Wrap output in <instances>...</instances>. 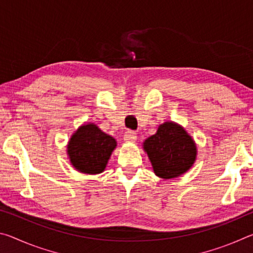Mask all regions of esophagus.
Instances as JSON below:
<instances>
[{"label":"esophagus","mask_w":253,"mask_h":253,"mask_svg":"<svg viewBox=\"0 0 253 253\" xmlns=\"http://www.w3.org/2000/svg\"><path fill=\"white\" fill-rule=\"evenodd\" d=\"M124 139H125V142H136L137 139V134L135 131H131V130H128L125 132V135H124Z\"/></svg>","instance_id":"esophagus-1"}]
</instances>
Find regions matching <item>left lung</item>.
<instances>
[{"instance_id":"8db88e82","label":"left lung","mask_w":253,"mask_h":253,"mask_svg":"<svg viewBox=\"0 0 253 253\" xmlns=\"http://www.w3.org/2000/svg\"><path fill=\"white\" fill-rule=\"evenodd\" d=\"M143 148L156 176L170 179L181 176L196 160L198 147L183 126L174 122L161 124L155 134L145 139Z\"/></svg>"}]
</instances>
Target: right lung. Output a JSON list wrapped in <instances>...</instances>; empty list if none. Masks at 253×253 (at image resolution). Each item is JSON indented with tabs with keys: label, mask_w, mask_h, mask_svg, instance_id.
I'll use <instances>...</instances> for the list:
<instances>
[{
	"label": "right lung",
	"mask_w": 253,
	"mask_h": 253,
	"mask_svg": "<svg viewBox=\"0 0 253 253\" xmlns=\"http://www.w3.org/2000/svg\"><path fill=\"white\" fill-rule=\"evenodd\" d=\"M117 147L114 137L102 131L96 124H84L71 135L67 154L71 165L80 173L100 174L105 170L111 153Z\"/></svg>",
	"instance_id": "1"
}]
</instances>
